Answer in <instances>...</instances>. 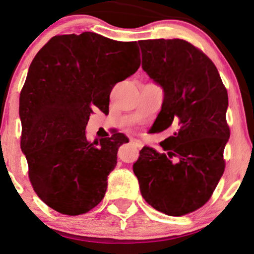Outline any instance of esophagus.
I'll return each mask as SVG.
<instances>
[{"mask_svg":"<svg viewBox=\"0 0 254 254\" xmlns=\"http://www.w3.org/2000/svg\"><path fill=\"white\" fill-rule=\"evenodd\" d=\"M130 143L132 144V145H134V146H137V147H141L143 146V143H141V140H139V139H134V138H132V139H130Z\"/></svg>","mask_w":254,"mask_h":254,"instance_id":"obj_1","label":"esophagus"}]
</instances>
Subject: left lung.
Segmentation results:
<instances>
[{
    "label": "left lung",
    "instance_id": "8db88e82",
    "mask_svg": "<svg viewBox=\"0 0 254 254\" xmlns=\"http://www.w3.org/2000/svg\"><path fill=\"white\" fill-rule=\"evenodd\" d=\"M141 67L164 90L153 127L175 132L164 152L144 146L133 164L141 196L155 210L182 216L209 201L224 173L230 138L228 92L214 63L184 39L138 42Z\"/></svg>",
    "mask_w": 254,
    "mask_h": 254
}]
</instances>
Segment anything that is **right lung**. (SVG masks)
<instances>
[{"label":"right lung","mask_w":254,"mask_h":254,"mask_svg":"<svg viewBox=\"0 0 254 254\" xmlns=\"http://www.w3.org/2000/svg\"><path fill=\"white\" fill-rule=\"evenodd\" d=\"M139 66L137 42L94 32L54 36L36 54L19 96L21 147L33 190L50 208L76 216L102 201L129 139L118 132L90 143L86 125L96 108L109 110L113 87Z\"/></svg>","instance_id":"add662e5"}]
</instances>
